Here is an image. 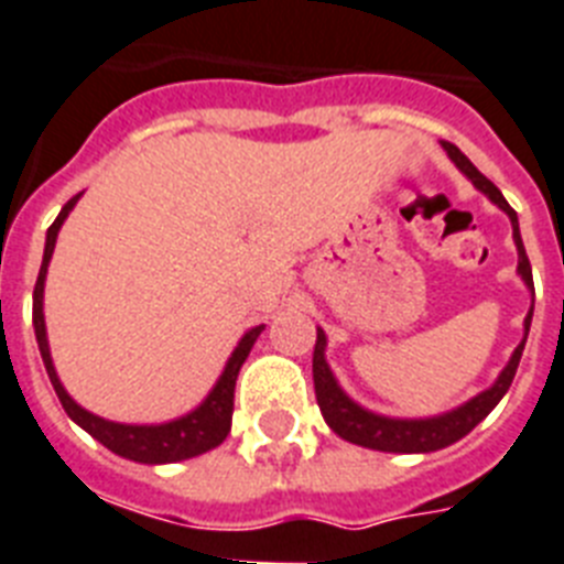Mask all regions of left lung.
<instances>
[{
	"instance_id": "left-lung-1",
	"label": "left lung",
	"mask_w": 564,
	"mask_h": 564,
	"mask_svg": "<svg viewBox=\"0 0 564 564\" xmlns=\"http://www.w3.org/2000/svg\"><path fill=\"white\" fill-rule=\"evenodd\" d=\"M446 155L453 158V164L458 166L469 181L473 187L481 189L487 198L499 209H505L510 225H513V241L516 250H519V276L528 285L530 296H533V271H530L528 253H524L522 245V232H519V216L516 209L505 202L501 189L492 184L490 178H484L476 166L469 164V158L460 152L458 147L444 141ZM530 319H533V305H530L528 316H524V337L522 343L516 346L513 357L507 360V366L501 369V375L496 377V383L490 389H484L481 394L469 398L467 403L449 409L444 415H432V417H389V415H377L371 409L360 406L357 400L348 398L343 392V386L337 383L332 366L325 360V339L323 328H316V346H314V392L316 403H319V412H323L325 423L337 432L339 438L348 441V444L357 446H369V449H380V453H435V449H444V446L460 441L467 432H473L484 417L490 415L492 409L499 406V400L505 398L510 383H513L516 369H519V360H522L524 343H528L530 332Z\"/></svg>"
}]
</instances>
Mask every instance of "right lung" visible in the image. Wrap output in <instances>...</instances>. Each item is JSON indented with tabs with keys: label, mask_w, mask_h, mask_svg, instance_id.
Returning a JSON list of instances; mask_svg holds the SVG:
<instances>
[{
	"label": "right lung",
	"mask_w": 564,
	"mask_h": 564,
	"mask_svg": "<svg viewBox=\"0 0 564 564\" xmlns=\"http://www.w3.org/2000/svg\"><path fill=\"white\" fill-rule=\"evenodd\" d=\"M77 202H80V195H74L72 202L59 209V216L54 218V225L45 232V253H42V268L34 288L36 346H40L42 362H45V371H48V380L51 386H54V392H57L59 403H63L65 415L72 417L77 426H83L91 438L100 441L106 449H111V453L120 455V458L138 460V464H175V460H187L195 458V455L209 453V449L221 444V441L227 438V432H230L236 377H239L241 362L248 360L256 337L264 332V325H256V328L245 332V337L239 339V346L232 348L230 360H227L225 371H221V377L216 380V386L209 389L207 398H204L193 412H187V415H181L175 417V421L166 423H118L106 421V417L83 409L72 394L65 392V386L59 383L54 360H51L48 334H45V314H42L45 273H48V262L51 256H54V245H57V232Z\"/></svg>",
	"instance_id": "obj_1"
}]
</instances>
